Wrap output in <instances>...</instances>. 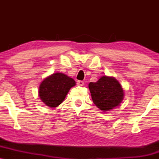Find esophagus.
Returning <instances> with one entry per match:
<instances>
[{"instance_id":"obj_1","label":"esophagus","mask_w":159,"mask_h":159,"mask_svg":"<svg viewBox=\"0 0 159 159\" xmlns=\"http://www.w3.org/2000/svg\"><path fill=\"white\" fill-rule=\"evenodd\" d=\"M77 84L78 86H83L84 84V82L83 81H77Z\"/></svg>"}]
</instances>
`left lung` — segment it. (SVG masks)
Masks as SVG:
<instances>
[{"instance_id": "8db88e82", "label": "left lung", "mask_w": 159, "mask_h": 159, "mask_svg": "<svg viewBox=\"0 0 159 159\" xmlns=\"http://www.w3.org/2000/svg\"><path fill=\"white\" fill-rule=\"evenodd\" d=\"M89 89L93 103L103 111L118 106L123 99V88L114 78L103 76L98 81L90 82Z\"/></svg>"}]
</instances>
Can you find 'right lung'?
<instances>
[{
  "instance_id": "right-lung-1",
  "label": "right lung",
  "mask_w": 159,
  "mask_h": 159,
  "mask_svg": "<svg viewBox=\"0 0 159 159\" xmlns=\"http://www.w3.org/2000/svg\"><path fill=\"white\" fill-rule=\"evenodd\" d=\"M75 85L74 79L57 72L42 82L39 86V96L47 106L55 107L63 102L69 90Z\"/></svg>"
}]
</instances>
